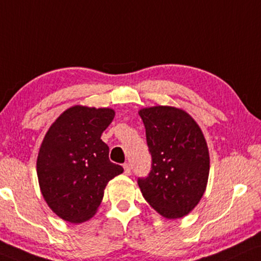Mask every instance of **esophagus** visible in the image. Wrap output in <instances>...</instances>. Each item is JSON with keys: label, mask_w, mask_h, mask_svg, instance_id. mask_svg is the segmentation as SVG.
<instances>
[{"label": "esophagus", "mask_w": 261, "mask_h": 261, "mask_svg": "<svg viewBox=\"0 0 261 261\" xmlns=\"http://www.w3.org/2000/svg\"><path fill=\"white\" fill-rule=\"evenodd\" d=\"M123 168H124V173H125V174L129 175V174H130V165H129V163H124Z\"/></svg>", "instance_id": "esophagus-1"}]
</instances>
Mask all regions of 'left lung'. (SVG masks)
Masks as SVG:
<instances>
[{
    "label": "left lung",
    "mask_w": 261,
    "mask_h": 261,
    "mask_svg": "<svg viewBox=\"0 0 261 261\" xmlns=\"http://www.w3.org/2000/svg\"><path fill=\"white\" fill-rule=\"evenodd\" d=\"M145 125L151 170L138 178L144 198L162 217L178 219L196 207L209 175V153L201 128L170 106L139 111Z\"/></svg>",
    "instance_id": "obj_1"
}]
</instances>
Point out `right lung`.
I'll return each mask as SVG.
<instances>
[{"label": "right lung", "instance_id": "add662e5", "mask_svg": "<svg viewBox=\"0 0 261 261\" xmlns=\"http://www.w3.org/2000/svg\"><path fill=\"white\" fill-rule=\"evenodd\" d=\"M111 109L73 106L50 125L37 157L41 192L49 208L70 223L95 214L105 186L123 168L109 160L100 139L114 120Z\"/></svg>", "mask_w": 261, "mask_h": 261}]
</instances>
